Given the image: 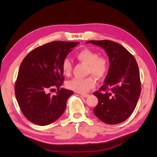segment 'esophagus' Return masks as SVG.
I'll return each instance as SVG.
<instances>
[{
    "label": "esophagus",
    "mask_w": 157,
    "mask_h": 157,
    "mask_svg": "<svg viewBox=\"0 0 157 157\" xmlns=\"http://www.w3.org/2000/svg\"><path fill=\"white\" fill-rule=\"evenodd\" d=\"M81 96L86 98H87V97H88L89 95L88 94H81Z\"/></svg>",
    "instance_id": "esophagus-1"
}]
</instances>
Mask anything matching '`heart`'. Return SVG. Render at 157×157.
<instances>
[{"instance_id": "heart-1", "label": "heart", "mask_w": 157, "mask_h": 157, "mask_svg": "<svg viewBox=\"0 0 157 157\" xmlns=\"http://www.w3.org/2000/svg\"><path fill=\"white\" fill-rule=\"evenodd\" d=\"M76 58L87 66V72L91 74L98 79H101L106 75L108 70V61L104 56H99L98 54L88 48L81 50L76 54ZM73 69L71 60L66 58L62 63V71L64 75L69 76ZM96 81L91 76L85 78H75L70 80L67 86L71 90L80 93L87 92L94 87Z\"/></svg>"}]
</instances>
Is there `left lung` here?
I'll return each mask as SVG.
<instances>
[{
  "label": "left lung",
  "mask_w": 157,
  "mask_h": 157,
  "mask_svg": "<svg viewBox=\"0 0 157 157\" xmlns=\"http://www.w3.org/2000/svg\"><path fill=\"white\" fill-rule=\"evenodd\" d=\"M86 43L102 48L110 63L104 84L93 94L98 99L94 114L105 124L121 123L131 116L140 95L137 63L127 49L116 42L90 40Z\"/></svg>",
  "instance_id": "8db88e82"
}]
</instances>
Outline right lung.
<instances>
[{
    "label": "right lung",
    "instance_id": "add662e5",
    "mask_svg": "<svg viewBox=\"0 0 157 157\" xmlns=\"http://www.w3.org/2000/svg\"><path fill=\"white\" fill-rule=\"evenodd\" d=\"M78 42L56 41L37 47L22 61L15 85L18 105L33 124L49 125L62 116L68 99L74 93L64 88L62 63ZM57 87L56 95L49 93Z\"/></svg>",
    "mask_w": 157,
    "mask_h": 157
}]
</instances>
